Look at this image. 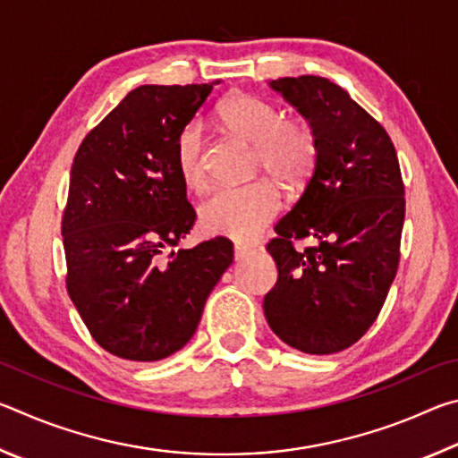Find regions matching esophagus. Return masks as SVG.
Segmentation results:
<instances>
[{"instance_id": "34e87169", "label": "esophagus", "mask_w": 458, "mask_h": 458, "mask_svg": "<svg viewBox=\"0 0 458 458\" xmlns=\"http://www.w3.org/2000/svg\"><path fill=\"white\" fill-rule=\"evenodd\" d=\"M254 250H252V248H248V246H234V259L240 262V260H246L248 257H250V254H252Z\"/></svg>"}]
</instances>
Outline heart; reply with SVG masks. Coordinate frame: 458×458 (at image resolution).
<instances>
[{"mask_svg":"<svg viewBox=\"0 0 458 458\" xmlns=\"http://www.w3.org/2000/svg\"><path fill=\"white\" fill-rule=\"evenodd\" d=\"M220 125L254 145V165L286 185L303 182L317 157V139L305 121H284L281 108L252 95H234L218 106ZM177 172L190 190H204L208 175L204 139L198 125H188L175 145ZM281 208L268 180L218 188L199 206V226L206 234L234 242L257 240Z\"/></svg>","mask_w":458,"mask_h":458,"instance_id":"heart-1","label":"heart"}]
</instances>
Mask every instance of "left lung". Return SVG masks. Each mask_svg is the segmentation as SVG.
Listing matches in <instances>:
<instances>
[{"mask_svg":"<svg viewBox=\"0 0 458 458\" xmlns=\"http://www.w3.org/2000/svg\"><path fill=\"white\" fill-rule=\"evenodd\" d=\"M270 89L303 114L317 139L313 174L267 246L278 268L265 317L278 337L313 355L353 345L396 276L404 183L386 129L321 76H286ZM316 246L297 251L293 239Z\"/></svg>","mask_w":458,"mask_h":458,"instance_id":"1","label":"left lung"}]
</instances>
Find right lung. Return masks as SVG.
Masks as SVG:
<instances>
[{"mask_svg":"<svg viewBox=\"0 0 458 458\" xmlns=\"http://www.w3.org/2000/svg\"><path fill=\"white\" fill-rule=\"evenodd\" d=\"M212 89L143 84L76 151L62 218L66 286L90 335L117 358L157 361L182 350L234 260L220 236L172 250L196 222L177 137Z\"/></svg>","mask_w":458,"mask_h":458,"instance_id":"obj_1","label":"right lung"}]
</instances>
